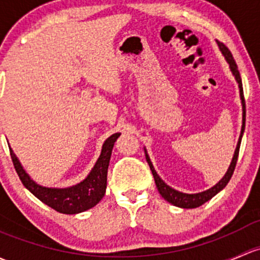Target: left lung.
<instances>
[{
    "label": "left lung",
    "mask_w": 260,
    "mask_h": 260,
    "mask_svg": "<svg viewBox=\"0 0 260 260\" xmlns=\"http://www.w3.org/2000/svg\"><path fill=\"white\" fill-rule=\"evenodd\" d=\"M218 46H219V50L222 51L223 56L225 57L226 62L229 63V68H231L232 73L233 76L236 77L237 82H238V86H239V93H240V100H242V106H243V124H242V131H240V137L238 141V144H237V148L236 152H234L233 155V159H232L231 166H229L228 171H226L225 176L223 177L214 187H212L208 190H204L202 193H196V194H187V193H182L178 192V190L173 189L171 188L169 185H167L162 179L159 178V176L157 174V172L154 171V167H153L151 159H149L148 154H147L146 151V159L148 162L149 168H151L153 177H154V182L155 185H157V189L159 192V194L166 199L167 202L172 203L173 206L179 207V208H197V207H201L202 204H204L206 202H208L209 199H212L217 193H219L220 190L228 184V182L231 180L232 176H233V172L236 169V165H237V160H238V154H239V147H240V142H242V137H243V132H244V127H245V101H244V95H243V86H242V78H240L239 75V71L238 67H237L236 61H234L233 56H232L231 51L225 47V45L219 41H217Z\"/></svg>",
    "instance_id": "obj_1"
}]
</instances>
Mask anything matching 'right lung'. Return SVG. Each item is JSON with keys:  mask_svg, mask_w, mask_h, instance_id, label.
Listing matches in <instances>:
<instances>
[{"mask_svg": "<svg viewBox=\"0 0 260 260\" xmlns=\"http://www.w3.org/2000/svg\"><path fill=\"white\" fill-rule=\"evenodd\" d=\"M119 136L121 133H114L106 139L100 158L92 168L91 173L81 183L68 188H47L37 184L35 180L29 178L11 148L10 153L21 182L32 194L57 212L63 213V214H77V213L91 209L105 196L106 187H107L109 159H111L114 142Z\"/></svg>", "mask_w": 260, "mask_h": 260, "instance_id": "obj_1", "label": "right lung"}]
</instances>
